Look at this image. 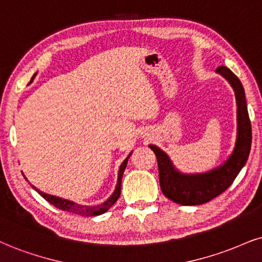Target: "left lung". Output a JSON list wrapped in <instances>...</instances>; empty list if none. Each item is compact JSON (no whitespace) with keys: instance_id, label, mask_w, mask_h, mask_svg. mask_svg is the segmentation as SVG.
I'll return each instance as SVG.
<instances>
[{"instance_id":"1","label":"left lung","mask_w":262,"mask_h":262,"mask_svg":"<svg viewBox=\"0 0 262 262\" xmlns=\"http://www.w3.org/2000/svg\"><path fill=\"white\" fill-rule=\"evenodd\" d=\"M216 72L228 80L237 99L238 134L232 156L222 166L198 175H182L173 167L169 157L156 146L150 149L156 154L159 167L161 192L166 198L181 205H200L224 193L247 163L251 147V124L248 114L245 93L242 82L228 68L219 67Z\"/></svg>"}]
</instances>
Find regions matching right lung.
Listing matches in <instances>:
<instances>
[{"label": "right lung", "mask_w": 262, "mask_h": 262, "mask_svg": "<svg viewBox=\"0 0 262 262\" xmlns=\"http://www.w3.org/2000/svg\"><path fill=\"white\" fill-rule=\"evenodd\" d=\"M35 76V75H34ZM34 76H32V79H34ZM31 79V81H32ZM30 81V82H31ZM131 156V154H130ZM128 156L126 159L124 160V163L121 164L120 169H119V177H118V183H116V188L114 190V193H113L111 198H109L106 202L103 203V204H99L97 206H86V205H79V204H75V203L70 202V200H66V199H62V198H58V196H53V195H50V194H46V193L41 192V190L36 189L34 187L35 189L37 190L40 194L43 196L45 199L47 200L48 203H51L53 206H56V208L63 210V211H68V212H73V214L75 215H81V216H97V215H101L103 212H105L106 210L111 209L113 205L115 204L116 200L119 199V196H120V192H121V179H122V175H124V171H125V167L127 165V160Z\"/></svg>", "instance_id": "1"}]
</instances>
